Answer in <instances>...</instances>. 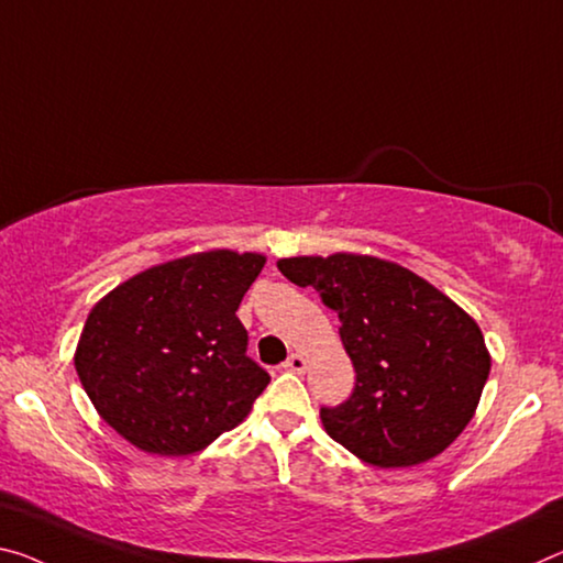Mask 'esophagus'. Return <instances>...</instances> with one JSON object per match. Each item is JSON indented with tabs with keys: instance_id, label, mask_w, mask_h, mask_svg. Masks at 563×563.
Returning a JSON list of instances; mask_svg holds the SVG:
<instances>
[{
	"instance_id": "1",
	"label": "esophagus",
	"mask_w": 563,
	"mask_h": 563,
	"mask_svg": "<svg viewBox=\"0 0 563 563\" xmlns=\"http://www.w3.org/2000/svg\"><path fill=\"white\" fill-rule=\"evenodd\" d=\"M283 368L290 371V373H306L308 358H306V355H302V353H290L288 361L283 363Z\"/></svg>"
}]
</instances>
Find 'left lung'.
Returning <instances> with one entry per match:
<instances>
[{"label":"left lung","instance_id":"1","mask_svg":"<svg viewBox=\"0 0 563 563\" xmlns=\"http://www.w3.org/2000/svg\"><path fill=\"white\" fill-rule=\"evenodd\" d=\"M278 267L341 318L355 388L345 404L320 408L330 439L378 468L418 466L449 449L474 418L490 371L476 320L383 257L300 255Z\"/></svg>","mask_w":563,"mask_h":563}]
</instances>
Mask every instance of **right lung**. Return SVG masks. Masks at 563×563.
Here are the masks:
<instances>
[{
	"mask_svg": "<svg viewBox=\"0 0 563 563\" xmlns=\"http://www.w3.org/2000/svg\"><path fill=\"white\" fill-rule=\"evenodd\" d=\"M263 265L261 253L208 250L97 300L75 368L102 421L153 456H190L243 423L271 383L235 316Z\"/></svg>",
	"mask_w": 563,
	"mask_h": 563,
	"instance_id": "1",
	"label": "right lung"
}]
</instances>
